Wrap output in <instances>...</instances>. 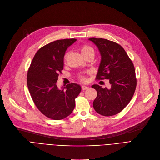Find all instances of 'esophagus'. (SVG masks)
<instances>
[{
	"label": "esophagus",
	"instance_id": "1",
	"mask_svg": "<svg viewBox=\"0 0 160 160\" xmlns=\"http://www.w3.org/2000/svg\"><path fill=\"white\" fill-rule=\"evenodd\" d=\"M88 88H89V87H88V86H83V85L82 86V89L83 90V91L88 89Z\"/></svg>",
	"mask_w": 160,
	"mask_h": 160
}]
</instances>
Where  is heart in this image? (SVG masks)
<instances>
[{"label":"heart","instance_id":"1","mask_svg":"<svg viewBox=\"0 0 160 160\" xmlns=\"http://www.w3.org/2000/svg\"><path fill=\"white\" fill-rule=\"evenodd\" d=\"M81 54L83 56V57L89 55V54H92L94 55L95 54V50L94 49L92 48L91 46L88 45H83L80 47L79 48ZM68 52H66L63 56V62L65 63H66L67 60V57H68ZM78 79L83 82H85L87 81V77H86V73H81L78 75Z\"/></svg>","mask_w":160,"mask_h":160}]
</instances>
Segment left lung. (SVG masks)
I'll return each instance as SVG.
<instances>
[{
    "mask_svg": "<svg viewBox=\"0 0 160 160\" xmlns=\"http://www.w3.org/2000/svg\"><path fill=\"white\" fill-rule=\"evenodd\" d=\"M89 39L97 46L101 54L96 79H108L111 84L110 89L97 84L92 86L97 92L93 108L100 115H115L128 104L133 96L137 85L134 65L119 44L102 38Z\"/></svg>",
    "mask_w": 160,
    "mask_h": 160,
    "instance_id": "8db88e82",
    "label": "left lung"
}]
</instances>
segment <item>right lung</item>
I'll return each instance as SVG.
<instances>
[{"label":"right lung","instance_id":"right-lung-1","mask_svg":"<svg viewBox=\"0 0 160 160\" xmlns=\"http://www.w3.org/2000/svg\"><path fill=\"white\" fill-rule=\"evenodd\" d=\"M77 41L65 39L51 42L39 48L27 72V86L38 110L53 120L69 116L75 106V98L81 91L80 86L69 83L59 89L56 86L59 74L63 69L66 50Z\"/></svg>","mask_w":160,"mask_h":160}]
</instances>
